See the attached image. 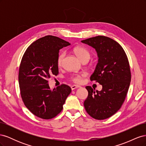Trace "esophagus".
I'll use <instances>...</instances> for the list:
<instances>
[{
    "mask_svg": "<svg viewBox=\"0 0 146 146\" xmlns=\"http://www.w3.org/2000/svg\"><path fill=\"white\" fill-rule=\"evenodd\" d=\"M71 90H75V89H76V88H80V86H79V85H72V86H71Z\"/></svg>",
    "mask_w": 146,
    "mask_h": 146,
    "instance_id": "34e87169",
    "label": "esophagus"
}]
</instances>
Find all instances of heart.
Returning a JSON list of instances; mask_svg holds the SVG:
<instances>
[{"label":"heart","instance_id":"b5f03b06","mask_svg":"<svg viewBox=\"0 0 146 146\" xmlns=\"http://www.w3.org/2000/svg\"><path fill=\"white\" fill-rule=\"evenodd\" d=\"M74 54L77 55L78 58L80 59L82 62L84 61H88L90 58L91 54L90 52L86 48L82 46H76L73 48ZM66 56V52L64 51L61 52L57 57V64L60 66L63 63V61ZM71 80L76 83H80L82 82L81 77L78 75L74 76L71 77Z\"/></svg>","mask_w":146,"mask_h":146}]
</instances>
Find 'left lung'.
<instances>
[{"instance_id":"1","label":"left lung","mask_w":146,"mask_h":146,"mask_svg":"<svg viewBox=\"0 0 146 146\" xmlns=\"http://www.w3.org/2000/svg\"><path fill=\"white\" fill-rule=\"evenodd\" d=\"M82 42L98 53V63L90 80L102 85V90L96 92L86 86L88 96L84 107L92 117L103 120L115 114L125 100L131 81L129 60L122 46L110 38L98 36Z\"/></svg>"}]
</instances>
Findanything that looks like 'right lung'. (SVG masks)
<instances>
[{
  "instance_id": "1",
  "label": "right lung",
  "mask_w": 146,
  "mask_h": 146,
  "mask_svg": "<svg viewBox=\"0 0 146 146\" xmlns=\"http://www.w3.org/2000/svg\"><path fill=\"white\" fill-rule=\"evenodd\" d=\"M69 45L58 37L47 35L30 45L22 58L18 77L21 98L25 107L38 117L50 119L58 115L71 92L65 84L53 90L48 84L52 75L58 74L60 49Z\"/></svg>"
}]
</instances>
